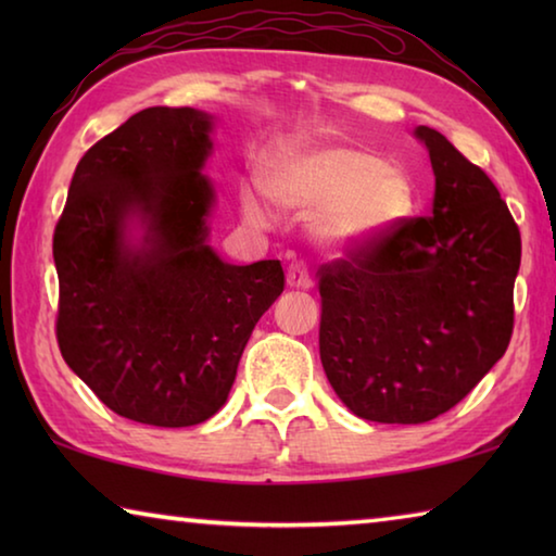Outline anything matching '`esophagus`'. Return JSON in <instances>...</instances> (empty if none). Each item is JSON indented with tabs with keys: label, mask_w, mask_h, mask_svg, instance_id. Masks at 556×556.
<instances>
[{
	"label": "esophagus",
	"mask_w": 556,
	"mask_h": 556,
	"mask_svg": "<svg viewBox=\"0 0 556 556\" xmlns=\"http://www.w3.org/2000/svg\"><path fill=\"white\" fill-rule=\"evenodd\" d=\"M287 285L291 289H308L312 287V277H308V269L304 262H291L287 267Z\"/></svg>",
	"instance_id": "obj_1"
}]
</instances>
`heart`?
<instances>
[{
    "label": "heart",
    "mask_w": 556,
    "mask_h": 556,
    "mask_svg": "<svg viewBox=\"0 0 556 556\" xmlns=\"http://www.w3.org/2000/svg\"><path fill=\"white\" fill-rule=\"evenodd\" d=\"M265 186L281 211L316 215V232L338 248L384 238L414 208L409 178L382 156L355 147L281 149L269 162ZM242 205L250 220H262L250 193L242 195Z\"/></svg>",
    "instance_id": "b5f03b06"
}]
</instances>
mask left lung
<instances>
[{
	"label": "left lung",
	"instance_id": "obj_1",
	"mask_svg": "<svg viewBox=\"0 0 556 556\" xmlns=\"http://www.w3.org/2000/svg\"><path fill=\"white\" fill-rule=\"evenodd\" d=\"M431 215L318 269L326 378L348 409L421 425L466 397L507 351L520 230L481 166L431 127Z\"/></svg>",
	"mask_w": 556,
	"mask_h": 556
}]
</instances>
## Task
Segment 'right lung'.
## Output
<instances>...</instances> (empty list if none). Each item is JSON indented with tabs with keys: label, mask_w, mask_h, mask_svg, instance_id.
<instances>
[{
	"label": "right lung",
	"mask_w": 556,
	"mask_h": 556,
	"mask_svg": "<svg viewBox=\"0 0 556 556\" xmlns=\"http://www.w3.org/2000/svg\"><path fill=\"white\" fill-rule=\"evenodd\" d=\"M211 129L193 108L131 115L83 154L53 232L63 361L112 412L152 427L223 407L285 291L279 260L228 265L208 244Z\"/></svg>",
	"instance_id": "1"
}]
</instances>
